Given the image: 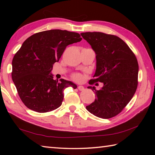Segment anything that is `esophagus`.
<instances>
[{
  "instance_id": "34e87169",
  "label": "esophagus",
  "mask_w": 155,
  "mask_h": 155,
  "mask_svg": "<svg viewBox=\"0 0 155 155\" xmlns=\"http://www.w3.org/2000/svg\"><path fill=\"white\" fill-rule=\"evenodd\" d=\"M84 87L83 86H82V85H79V86H78V90H79V91H83L84 90Z\"/></svg>"
}]
</instances>
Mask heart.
I'll return each instance as SVG.
<instances>
[{"instance_id":"obj_1","label":"heart","mask_w":155,"mask_h":155,"mask_svg":"<svg viewBox=\"0 0 155 155\" xmlns=\"http://www.w3.org/2000/svg\"><path fill=\"white\" fill-rule=\"evenodd\" d=\"M72 78L76 81H81L82 80V76L79 74H74L72 75Z\"/></svg>"}]
</instances>
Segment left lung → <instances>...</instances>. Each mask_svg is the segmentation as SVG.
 Listing matches in <instances>:
<instances>
[{
	"label": "left lung",
	"mask_w": 155,
	"mask_h": 155,
	"mask_svg": "<svg viewBox=\"0 0 155 155\" xmlns=\"http://www.w3.org/2000/svg\"><path fill=\"white\" fill-rule=\"evenodd\" d=\"M96 54V70L89 83H103L100 90L95 87L96 98L86 107L91 114L101 118H111L127 105L137 90L139 65L128 46L117 36L101 32L81 33Z\"/></svg>",
	"instance_id": "obj_1"
}]
</instances>
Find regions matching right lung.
<instances>
[{
	"mask_svg": "<svg viewBox=\"0 0 155 155\" xmlns=\"http://www.w3.org/2000/svg\"><path fill=\"white\" fill-rule=\"evenodd\" d=\"M80 34L59 29L41 31L27 38L12 60V80L25 106L46 113L61 105L64 90L77 87L71 81L54 80L50 74L66 46L81 41Z\"/></svg>",
	"mask_w": 155,
	"mask_h": 155,
	"instance_id": "add662e5",
	"label": "right lung"
}]
</instances>
